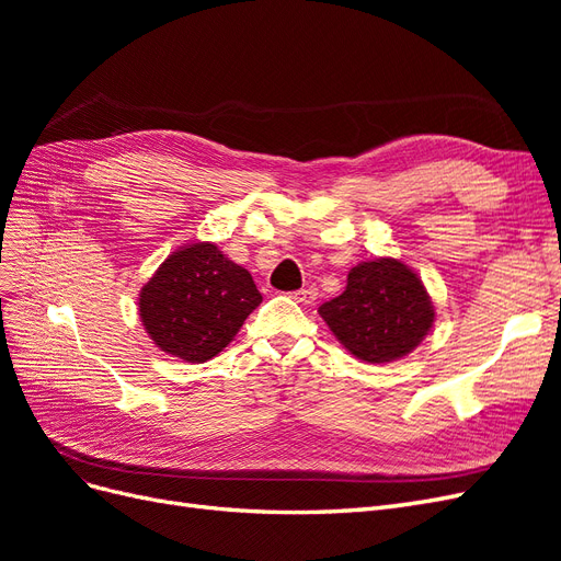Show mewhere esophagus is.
Listing matches in <instances>:
<instances>
[{"label":"esophagus","mask_w":561,"mask_h":561,"mask_svg":"<svg viewBox=\"0 0 561 561\" xmlns=\"http://www.w3.org/2000/svg\"><path fill=\"white\" fill-rule=\"evenodd\" d=\"M293 297H295L297 301H301V304H313L316 297H318V293H316V287H301V290H297Z\"/></svg>","instance_id":"1"}]
</instances>
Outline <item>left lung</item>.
Masks as SVG:
<instances>
[{
  "label": "left lung",
  "instance_id": "1",
  "mask_svg": "<svg viewBox=\"0 0 561 561\" xmlns=\"http://www.w3.org/2000/svg\"><path fill=\"white\" fill-rule=\"evenodd\" d=\"M322 320L355 358L383 365L404 358L428 334L433 301L414 271L390 257L348 271L346 290L322 304Z\"/></svg>",
  "mask_w": 561,
  "mask_h": 561
}]
</instances>
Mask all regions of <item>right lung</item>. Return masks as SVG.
Masks as SVG:
<instances>
[{
    "label": "right lung",
    "instance_id": "obj_1",
    "mask_svg": "<svg viewBox=\"0 0 561 561\" xmlns=\"http://www.w3.org/2000/svg\"><path fill=\"white\" fill-rule=\"evenodd\" d=\"M262 304L250 271L213 243L168 254L140 290V318L161 351L186 363H206L222 351Z\"/></svg>",
    "mask_w": 561,
    "mask_h": 561
}]
</instances>
